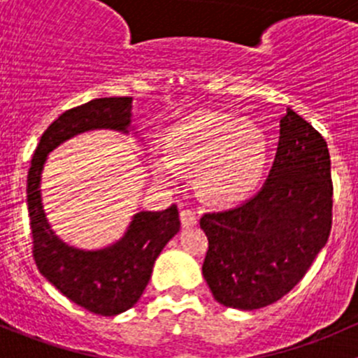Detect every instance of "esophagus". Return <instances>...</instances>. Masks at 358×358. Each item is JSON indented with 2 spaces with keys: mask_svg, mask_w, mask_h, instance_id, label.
I'll return each instance as SVG.
<instances>
[{
  "mask_svg": "<svg viewBox=\"0 0 358 358\" xmlns=\"http://www.w3.org/2000/svg\"><path fill=\"white\" fill-rule=\"evenodd\" d=\"M180 220H182V225L185 227V229H189V227H194L197 223V213L190 208H182V211H180Z\"/></svg>",
  "mask_w": 358,
  "mask_h": 358,
  "instance_id": "34e87169",
  "label": "esophagus"
}]
</instances>
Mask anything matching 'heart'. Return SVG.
Wrapping results in <instances>:
<instances>
[{"instance_id": "obj_1", "label": "heart", "mask_w": 358, "mask_h": 358, "mask_svg": "<svg viewBox=\"0 0 358 358\" xmlns=\"http://www.w3.org/2000/svg\"><path fill=\"white\" fill-rule=\"evenodd\" d=\"M168 154L154 157V175L175 183L196 166L197 185L213 201H236L251 192L266 164V142L256 126L234 115L196 112L168 133Z\"/></svg>"}]
</instances>
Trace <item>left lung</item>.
Returning <instances> with one entry per match:
<instances>
[{"label":"left lung","mask_w":358,"mask_h":358,"mask_svg":"<svg viewBox=\"0 0 358 358\" xmlns=\"http://www.w3.org/2000/svg\"><path fill=\"white\" fill-rule=\"evenodd\" d=\"M333 225V180L326 140L287 109L270 175L256 196L204 213L202 275L222 305H272L305 277Z\"/></svg>","instance_id":"obj_1"}]
</instances>
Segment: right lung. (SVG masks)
Segmentation results:
<instances>
[{"instance_id": "1", "label": "right lung", "mask_w": 358, "mask_h": 358, "mask_svg": "<svg viewBox=\"0 0 358 358\" xmlns=\"http://www.w3.org/2000/svg\"><path fill=\"white\" fill-rule=\"evenodd\" d=\"M131 96L95 99L60 114L46 128L27 175V209L32 256L39 272L66 298L96 315L112 317L131 308L152 275L162 248L180 230L176 204L164 211H140L117 243L96 251L72 248L50 229L41 204V171L55 147L90 129L128 133Z\"/></svg>"}]
</instances>
